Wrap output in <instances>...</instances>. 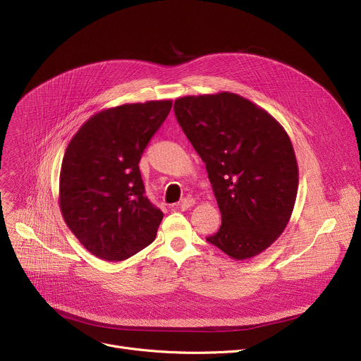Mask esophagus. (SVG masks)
<instances>
[{"label":"esophagus","instance_id":"34e87169","mask_svg":"<svg viewBox=\"0 0 361 361\" xmlns=\"http://www.w3.org/2000/svg\"><path fill=\"white\" fill-rule=\"evenodd\" d=\"M196 204V200L193 197H184L181 202H180V207L181 209H188V207H192Z\"/></svg>","mask_w":361,"mask_h":361}]
</instances>
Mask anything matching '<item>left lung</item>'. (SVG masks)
Listing matches in <instances>:
<instances>
[{
	"instance_id": "8db88e82",
	"label": "left lung",
	"mask_w": 361,
	"mask_h": 361,
	"mask_svg": "<svg viewBox=\"0 0 361 361\" xmlns=\"http://www.w3.org/2000/svg\"><path fill=\"white\" fill-rule=\"evenodd\" d=\"M174 111L221 211V228L206 240L235 260L260 255L286 230L297 197L298 166L287 131L231 92L183 97Z\"/></svg>"
}]
</instances>
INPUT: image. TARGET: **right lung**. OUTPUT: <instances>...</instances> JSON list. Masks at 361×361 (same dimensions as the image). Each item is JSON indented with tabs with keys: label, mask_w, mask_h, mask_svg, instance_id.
<instances>
[{
	"label": "right lung",
	"mask_w": 361,
	"mask_h": 361,
	"mask_svg": "<svg viewBox=\"0 0 361 361\" xmlns=\"http://www.w3.org/2000/svg\"><path fill=\"white\" fill-rule=\"evenodd\" d=\"M171 101L108 108L70 140L60 173V209L71 233L99 259L126 260L157 237L164 214L145 196L139 162Z\"/></svg>",
	"instance_id": "right-lung-1"
}]
</instances>
